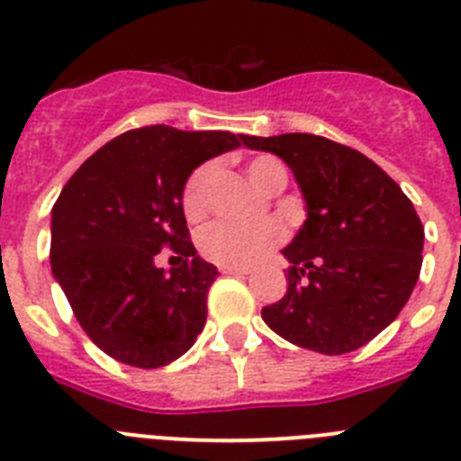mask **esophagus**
<instances>
[{
  "label": "esophagus",
  "instance_id": "34e87169",
  "mask_svg": "<svg viewBox=\"0 0 461 461\" xmlns=\"http://www.w3.org/2000/svg\"><path fill=\"white\" fill-rule=\"evenodd\" d=\"M220 271L225 276H248L253 274V269H248V267H220Z\"/></svg>",
  "mask_w": 461,
  "mask_h": 461
}]
</instances>
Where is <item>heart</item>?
<instances>
[{
	"mask_svg": "<svg viewBox=\"0 0 461 461\" xmlns=\"http://www.w3.org/2000/svg\"><path fill=\"white\" fill-rule=\"evenodd\" d=\"M248 178L258 190L271 192L280 181H285V169L271 155H259L246 167ZM215 181V164H202L187 178L183 190V211L187 220H202L211 208V187ZM285 239V227L267 220L259 225H234V222H213L199 231V250L206 259L222 267H248L259 262Z\"/></svg>",
	"mask_w": 461,
	"mask_h": 461,
	"instance_id": "heart-1",
	"label": "heart"
}]
</instances>
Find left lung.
<instances>
[{
  "label": "left lung",
  "mask_w": 461,
  "mask_h": 461,
  "mask_svg": "<svg viewBox=\"0 0 461 461\" xmlns=\"http://www.w3.org/2000/svg\"><path fill=\"white\" fill-rule=\"evenodd\" d=\"M278 155L299 183L306 220L283 255L287 292L262 308L285 341L322 355L366 346L406 306L422 267L413 203L359 150L315 134L241 136Z\"/></svg>",
  "instance_id": "8db88e82"
}]
</instances>
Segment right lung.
Instances as JSON below:
<instances>
[{"label":"right lung","mask_w":461,"mask_h":461,"mask_svg":"<svg viewBox=\"0 0 461 461\" xmlns=\"http://www.w3.org/2000/svg\"><path fill=\"white\" fill-rule=\"evenodd\" d=\"M241 146L231 131L150 125L115 136L59 192L50 267L76 320L106 355L139 369L185 355L206 325L218 278L187 239L183 190L199 164ZM169 245L181 267L154 258Z\"/></svg>","instance_id":"obj_1"}]
</instances>
